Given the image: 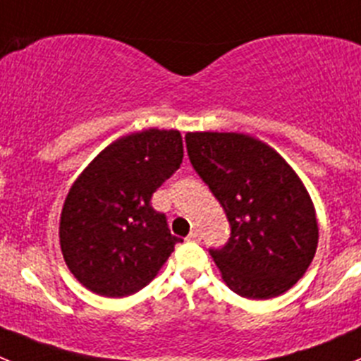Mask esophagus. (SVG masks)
<instances>
[{
    "instance_id": "1",
    "label": "esophagus",
    "mask_w": 361,
    "mask_h": 361,
    "mask_svg": "<svg viewBox=\"0 0 361 361\" xmlns=\"http://www.w3.org/2000/svg\"><path fill=\"white\" fill-rule=\"evenodd\" d=\"M188 241H191V243L200 241V232H198V230H191L190 235H188Z\"/></svg>"
}]
</instances>
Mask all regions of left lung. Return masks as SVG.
I'll return each mask as SVG.
<instances>
[{
    "label": "left lung",
    "instance_id": "left-lung-1",
    "mask_svg": "<svg viewBox=\"0 0 361 361\" xmlns=\"http://www.w3.org/2000/svg\"><path fill=\"white\" fill-rule=\"evenodd\" d=\"M186 149L228 219V241L209 248L226 286L250 300L289 290L319 239L300 177L269 145L241 133H188Z\"/></svg>",
    "mask_w": 361,
    "mask_h": 361
}]
</instances>
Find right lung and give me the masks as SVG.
Listing matches in <instances>:
<instances>
[{
  "label": "right lung",
  "instance_id": "add662e5",
  "mask_svg": "<svg viewBox=\"0 0 361 361\" xmlns=\"http://www.w3.org/2000/svg\"><path fill=\"white\" fill-rule=\"evenodd\" d=\"M183 157L178 131L135 133L106 147L71 188L60 219L61 253L92 293H138L183 243L150 202Z\"/></svg>",
  "mask_w": 361,
  "mask_h": 361
}]
</instances>
